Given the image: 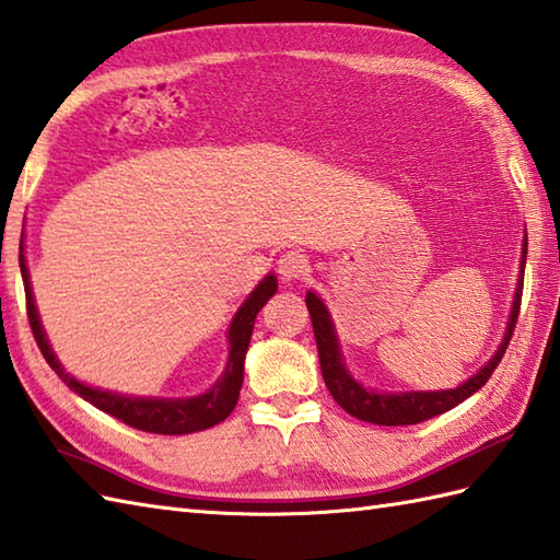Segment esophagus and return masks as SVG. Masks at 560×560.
<instances>
[{
    "label": "esophagus",
    "mask_w": 560,
    "mask_h": 560,
    "mask_svg": "<svg viewBox=\"0 0 560 560\" xmlns=\"http://www.w3.org/2000/svg\"><path fill=\"white\" fill-rule=\"evenodd\" d=\"M308 270H312V266H308V256L302 252H288V254H282L278 260V272L284 282L300 280L306 276Z\"/></svg>",
    "instance_id": "1"
}]
</instances>
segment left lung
Returning <instances> with one entry per match:
<instances>
[{"mask_svg": "<svg viewBox=\"0 0 560 560\" xmlns=\"http://www.w3.org/2000/svg\"><path fill=\"white\" fill-rule=\"evenodd\" d=\"M523 260H520V280L515 290V300L511 308V318H508V328L503 335V342L495 354L483 364L475 376L467 378L463 385L451 390H412V393H376L371 388H364L350 371L345 366V359L340 352L338 335H335L332 320L326 304L320 302V296L308 292L306 294V308L312 314V326L316 335V347H318V362H320V374L326 381L332 400L338 402L345 412L352 417L369 421V424L378 427H409L419 424V421H427L431 417H439L448 412L455 405H459L471 393H477L483 383L491 378V374L499 366L503 359L508 345H511L517 314H520V302H523V282H525V258H527V237L523 244Z\"/></svg>", "mask_w": 560, "mask_h": 560, "instance_id": "obj_1", "label": "left lung"}]
</instances>
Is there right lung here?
Listing matches in <instances>:
<instances>
[{
  "instance_id": "add662e5",
  "label": "right lung",
  "mask_w": 560,
  "mask_h": 560,
  "mask_svg": "<svg viewBox=\"0 0 560 560\" xmlns=\"http://www.w3.org/2000/svg\"><path fill=\"white\" fill-rule=\"evenodd\" d=\"M21 276H23V290H26V312L31 320L33 338L40 347L45 362L52 366L55 374L65 381L69 388L81 395L85 402L93 407L103 409L109 417H115L124 424H129L139 431L148 433H163V436H182V433H194L203 431L220 424L230 417V412L237 407L242 381H244V357L248 350V342H252L254 332V320L260 308L266 306L272 294L278 292V280L276 276H266L260 280L258 288L248 294V300L240 306V312L234 314L230 323V359L225 366V374H222L210 390L196 395V397H129L119 393H109L101 388H91L73 376H69L65 369H61L59 359L55 357L52 347H49L45 330L40 326V316H37L31 280H28V266L26 256H23V242H21Z\"/></svg>"
}]
</instances>
